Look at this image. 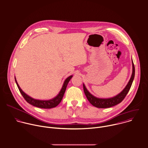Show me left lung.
I'll list each match as a JSON object with an SVG mask.
<instances>
[{
	"instance_id": "1",
	"label": "left lung",
	"mask_w": 148,
	"mask_h": 148,
	"mask_svg": "<svg viewBox=\"0 0 148 148\" xmlns=\"http://www.w3.org/2000/svg\"><path fill=\"white\" fill-rule=\"evenodd\" d=\"M132 64H133V73L132 77L130 78V81H129L127 85L125 87V88L118 95L116 96L110 98V99H99L95 97L92 94H90L89 91L86 88L84 84H83V88H84V93L87 97V99L90 102V103L93 105V106L100 108H110L113 106H115L120 103H121L123 99L126 96L127 94L128 93L129 91L130 90V89L132 86L133 81L135 75V67L134 65V63L132 60Z\"/></svg>"
}]
</instances>
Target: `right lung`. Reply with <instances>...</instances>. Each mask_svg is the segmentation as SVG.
I'll list each match as a JSON object with an SVG mask.
<instances>
[{"mask_svg":"<svg viewBox=\"0 0 148 148\" xmlns=\"http://www.w3.org/2000/svg\"><path fill=\"white\" fill-rule=\"evenodd\" d=\"M72 77H73V75H70V77L67 78L63 83V86H62L59 93L55 97H54L53 99H52L51 100H36V99L32 98L31 97L27 95L25 93H24L22 90V89L20 88L19 86L18 85V84L17 83L15 77V82L16 84V85L18 88V89H19L20 93H21V95H22V96L23 97L25 100L28 103H29L30 104H31L34 107H38V108L49 109V108H54V107H56L60 103V101H62V100L63 99L64 92L66 91L67 84Z\"/></svg>","mask_w":148,"mask_h":148,"instance_id":"right-lung-1","label":"right lung"}]
</instances>
